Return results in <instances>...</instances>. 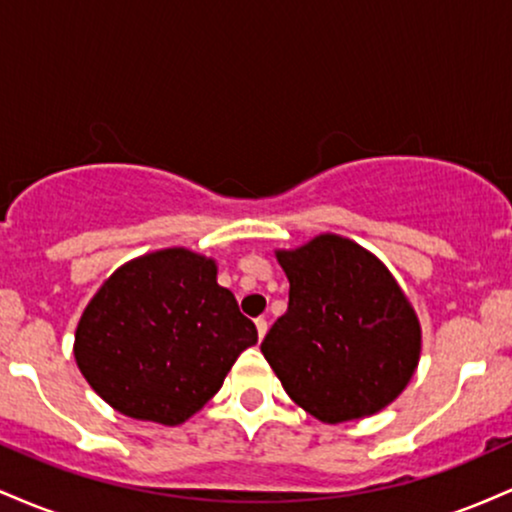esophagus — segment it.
<instances>
[{"mask_svg":"<svg viewBox=\"0 0 512 512\" xmlns=\"http://www.w3.org/2000/svg\"><path fill=\"white\" fill-rule=\"evenodd\" d=\"M255 327H257V337L264 339V334H267V320H264V317H257Z\"/></svg>","mask_w":512,"mask_h":512,"instance_id":"obj_1","label":"esophagus"}]
</instances>
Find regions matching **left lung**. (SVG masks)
Listing matches in <instances>:
<instances>
[{
  "label": "left lung",
  "mask_w": 512,
  "mask_h": 512,
  "mask_svg": "<svg viewBox=\"0 0 512 512\" xmlns=\"http://www.w3.org/2000/svg\"><path fill=\"white\" fill-rule=\"evenodd\" d=\"M276 260L289 276V310L262 354L289 397L325 424L387 407L414 375L421 330L383 262L332 233Z\"/></svg>",
  "instance_id": "1"
}]
</instances>
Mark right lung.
<instances>
[{
  "mask_svg": "<svg viewBox=\"0 0 512 512\" xmlns=\"http://www.w3.org/2000/svg\"><path fill=\"white\" fill-rule=\"evenodd\" d=\"M255 342V322L216 284L214 260L168 248L105 281L76 327L74 356L110 407L178 426L219 392Z\"/></svg>",
  "mask_w": 512,
  "mask_h": 512,
  "instance_id": "add662e5",
  "label": "right lung"
}]
</instances>
